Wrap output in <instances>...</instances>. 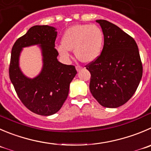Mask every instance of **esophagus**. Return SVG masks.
<instances>
[{
  "mask_svg": "<svg viewBox=\"0 0 151 151\" xmlns=\"http://www.w3.org/2000/svg\"><path fill=\"white\" fill-rule=\"evenodd\" d=\"M76 70L78 72H79L80 70H81V69H82V67H81V66H79V65H77L76 67Z\"/></svg>",
  "mask_w": 151,
  "mask_h": 151,
  "instance_id": "34e87169",
  "label": "esophagus"
}]
</instances>
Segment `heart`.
Segmentation results:
<instances>
[{
	"label": "heart",
	"mask_w": 151,
	"mask_h": 151,
	"mask_svg": "<svg viewBox=\"0 0 151 151\" xmlns=\"http://www.w3.org/2000/svg\"><path fill=\"white\" fill-rule=\"evenodd\" d=\"M104 47V33L100 27L90 24H80L67 29L62 43L57 50L64 57H69L70 50L82 62H91L101 55Z\"/></svg>",
	"instance_id": "obj_1"
}]
</instances>
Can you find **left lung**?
Wrapping results in <instances>:
<instances>
[{
  "instance_id": "1",
  "label": "left lung",
  "mask_w": 151,
  "mask_h": 151,
  "mask_svg": "<svg viewBox=\"0 0 151 151\" xmlns=\"http://www.w3.org/2000/svg\"><path fill=\"white\" fill-rule=\"evenodd\" d=\"M104 33L101 55L86 65L91 74L90 90L101 106L116 108L136 92L142 76V64L135 40L115 24L97 20Z\"/></svg>"
}]
</instances>
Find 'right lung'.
Segmentation results:
<instances>
[{
	"instance_id": "obj_1",
	"label": "right lung",
	"mask_w": 151,
	"mask_h": 151,
	"mask_svg": "<svg viewBox=\"0 0 151 151\" xmlns=\"http://www.w3.org/2000/svg\"><path fill=\"white\" fill-rule=\"evenodd\" d=\"M56 37L54 27L34 26L15 41L11 53L9 74L18 98L30 111L41 116H50L61 109L77 73L75 66L61 64L57 59ZM37 44L42 49L43 68L35 78L29 79L19 69V56L24 47Z\"/></svg>"
}]
</instances>
